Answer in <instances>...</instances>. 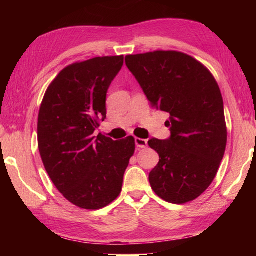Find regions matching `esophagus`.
Segmentation results:
<instances>
[{
  "instance_id": "1",
  "label": "esophagus",
  "mask_w": 256,
  "mask_h": 256,
  "mask_svg": "<svg viewBox=\"0 0 256 256\" xmlns=\"http://www.w3.org/2000/svg\"><path fill=\"white\" fill-rule=\"evenodd\" d=\"M148 144V141L144 140V138H136V146L138 148L140 149H144Z\"/></svg>"
}]
</instances>
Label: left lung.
Listing matches in <instances>:
<instances>
[{
  "instance_id": "obj_1",
  "label": "left lung",
  "mask_w": 256,
  "mask_h": 256,
  "mask_svg": "<svg viewBox=\"0 0 256 256\" xmlns=\"http://www.w3.org/2000/svg\"><path fill=\"white\" fill-rule=\"evenodd\" d=\"M125 63L152 107L170 114V138L148 141L159 154L149 174L151 188L174 204L196 200L214 180L226 150L218 84L202 63L180 52L128 55Z\"/></svg>"
}]
</instances>
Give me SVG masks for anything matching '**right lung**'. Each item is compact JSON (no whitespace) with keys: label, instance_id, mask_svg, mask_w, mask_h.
I'll use <instances>...</instances> for the list:
<instances>
[{"label":"right lung","instance_id":"add662e5","mask_svg":"<svg viewBox=\"0 0 256 256\" xmlns=\"http://www.w3.org/2000/svg\"><path fill=\"white\" fill-rule=\"evenodd\" d=\"M124 56H102L63 68L47 88L38 114V148L55 188L72 204L98 210L122 190L136 150L133 136L114 141L99 133L106 96Z\"/></svg>","mask_w":256,"mask_h":256}]
</instances>
